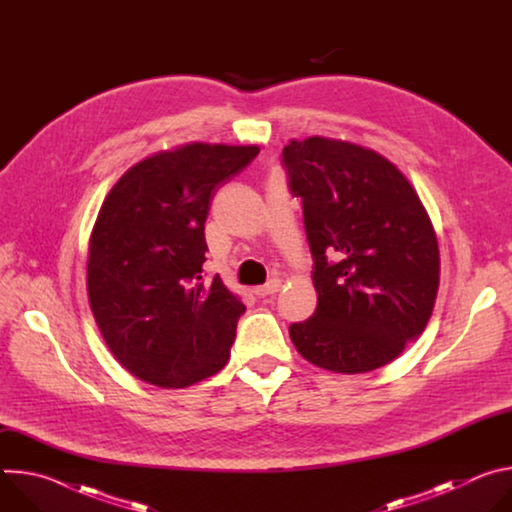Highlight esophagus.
Masks as SVG:
<instances>
[{
	"label": "esophagus",
	"instance_id": "obj_1",
	"mask_svg": "<svg viewBox=\"0 0 512 512\" xmlns=\"http://www.w3.org/2000/svg\"><path fill=\"white\" fill-rule=\"evenodd\" d=\"M279 287H281V279H271V281H267L265 285L255 287V289H253V294H255V296H259V298H267V296L277 294Z\"/></svg>",
	"mask_w": 512,
	"mask_h": 512
}]
</instances>
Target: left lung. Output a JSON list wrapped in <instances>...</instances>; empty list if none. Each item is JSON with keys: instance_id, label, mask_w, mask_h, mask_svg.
<instances>
[{"instance_id": "obj_1", "label": "left lung", "mask_w": 512, "mask_h": 512, "mask_svg": "<svg viewBox=\"0 0 512 512\" xmlns=\"http://www.w3.org/2000/svg\"><path fill=\"white\" fill-rule=\"evenodd\" d=\"M304 202L318 306L289 326L320 369L356 375L395 360L427 326L440 287L431 218L403 172L362 145L308 137L283 148Z\"/></svg>"}]
</instances>
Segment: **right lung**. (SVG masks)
I'll use <instances>...</instances> for the list:
<instances>
[{"instance_id":"right-lung-1","label":"right lung","mask_w":512,"mask_h":512,"mask_svg":"<svg viewBox=\"0 0 512 512\" xmlns=\"http://www.w3.org/2000/svg\"><path fill=\"white\" fill-rule=\"evenodd\" d=\"M257 154L186 143L137 162L105 196L89 239V304L133 377L182 389L227 364L245 306L221 277H202L204 223L216 188Z\"/></svg>"}]
</instances>
